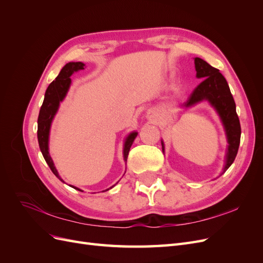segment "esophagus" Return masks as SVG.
Masks as SVG:
<instances>
[{"label": "esophagus", "instance_id": "obj_1", "mask_svg": "<svg viewBox=\"0 0 263 263\" xmlns=\"http://www.w3.org/2000/svg\"><path fill=\"white\" fill-rule=\"evenodd\" d=\"M148 114H149V115H148L149 118H153V113H148Z\"/></svg>", "mask_w": 263, "mask_h": 263}]
</instances>
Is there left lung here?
I'll list each match as a JSON object with an SVG mask.
<instances>
[{
    "label": "left lung",
    "mask_w": 263,
    "mask_h": 263,
    "mask_svg": "<svg viewBox=\"0 0 263 263\" xmlns=\"http://www.w3.org/2000/svg\"><path fill=\"white\" fill-rule=\"evenodd\" d=\"M194 63L196 77L203 80L195 87L183 106L191 107L202 101H209L210 104L216 109L224 125L228 142L226 162L222 170L224 173L234 162L240 144L241 128L239 118L236 113V104L226 79L218 69L212 67L201 58H195ZM161 144L162 151H164L163 142Z\"/></svg>",
    "instance_id": "1"
}]
</instances>
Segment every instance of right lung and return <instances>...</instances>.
I'll list each match as a JSON object with an SVG mask.
<instances>
[{"label": "right lung", "instance_id": "right-lung-1", "mask_svg": "<svg viewBox=\"0 0 263 263\" xmlns=\"http://www.w3.org/2000/svg\"><path fill=\"white\" fill-rule=\"evenodd\" d=\"M84 67L85 65L83 62H69L61 69L59 76L54 79L48 87H47L43 105L41 107V110H39V115H38L37 138H38L39 148H41V151L45 158V160L47 164L49 165L52 173L62 182L63 180L59 177L58 171L55 169L52 159L49 155L48 141H49L50 126H51L52 119L59 108L60 102H62V100L66 98V95L68 93V90L71 84V79H70L71 74L76 72V71L83 70ZM137 135H138L137 132H133L125 139V144H124V160L125 161H127V157H128L130 147L133 145L135 138L137 137ZM72 187L81 191L80 189H78L76 186H72ZM81 192H83V191H81Z\"/></svg>", "mask_w": 263, "mask_h": 263}]
</instances>
